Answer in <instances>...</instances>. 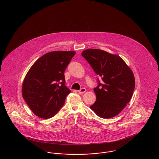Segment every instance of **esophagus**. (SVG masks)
Masks as SVG:
<instances>
[{"mask_svg": "<svg viewBox=\"0 0 159 159\" xmlns=\"http://www.w3.org/2000/svg\"><path fill=\"white\" fill-rule=\"evenodd\" d=\"M86 89L85 88H82L80 90H79V91H78L79 92V93H84L85 92H86Z\"/></svg>", "mask_w": 159, "mask_h": 159, "instance_id": "1", "label": "esophagus"}]
</instances>
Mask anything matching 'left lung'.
Instances as JSON below:
<instances>
[{"mask_svg":"<svg viewBox=\"0 0 159 159\" xmlns=\"http://www.w3.org/2000/svg\"><path fill=\"white\" fill-rule=\"evenodd\" d=\"M82 55L102 82L94 88L97 100L90 108L99 117L110 119L120 113L132 98L135 80L132 70L119 55L88 49Z\"/></svg>","mask_w":159,"mask_h":159,"instance_id":"obj_1","label":"left lung"}]
</instances>
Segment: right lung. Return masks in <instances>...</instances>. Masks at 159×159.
Listing matches in <instances>:
<instances>
[{"mask_svg": "<svg viewBox=\"0 0 159 159\" xmlns=\"http://www.w3.org/2000/svg\"><path fill=\"white\" fill-rule=\"evenodd\" d=\"M76 52L53 51L39 58L26 74L22 95L33 113L42 119L52 117L64 106L70 90L64 72Z\"/></svg>", "mask_w": 159, "mask_h": 159, "instance_id": "add662e5", "label": "right lung"}]
</instances>
